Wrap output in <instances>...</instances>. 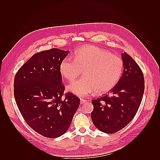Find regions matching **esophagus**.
I'll return each instance as SVG.
<instances>
[{
  "instance_id": "1",
  "label": "esophagus",
  "mask_w": 160,
  "mask_h": 160,
  "mask_svg": "<svg viewBox=\"0 0 160 160\" xmlns=\"http://www.w3.org/2000/svg\"><path fill=\"white\" fill-rule=\"evenodd\" d=\"M87 100H85V99H82V98H80V104H84L85 102H87Z\"/></svg>"
}]
</instances>
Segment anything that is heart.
I'll return each instance as SVG.
<instances>
[{"mask_svg":"<svg viewBox=\"0 0 160 160\" xmlns=\"http://www.w3.org/2000/svg\"><path fill=\"white\" fill-rule=\"evenodd\" d=\"M83 70V78L70 84L67 89L79 96L96 91L103 94L113 89L120 81L124 71L121 58L92 45L77 49L73 60L69 57L62 60L59 71L63 78L72 82Z\"/></svg>","mask_w":160,"mask_h":160,"instance_id":"heart-1","label":"heart"}]
</instances>
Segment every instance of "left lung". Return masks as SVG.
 <instances>
[{"label": "left lung", "instance_id": "1", "mask_svg": "<svg viewBox=\"0 0 160 160\" xmlns=\"http://www.w3.org/2000/svg\"><path fill=\"white\" fill-rule=\"evenodd\" d=\"M124 72L111 93L92 100L91 120L98 130L115 133L130 123L140 106L144 78L137 62L126 52L122 54Z\"/></svg>", "mask_w": 160, "mask_h": 160}]
</instances>
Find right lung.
<instances>
[{"instance_id": "1", "label": "right lung", "mask_w": 160, "mask_h": 160, "mask_svg": "<svg viewBox=\"0 0 160 160\" xmlns=\"http://www.w3.org/2000/svg\"><path fill=\"white\" fill-rule=\"evenodd\" d=\"M68 53L56 48L35 53L15 75L13 94L20 113L33 131L46 138L66 132L80 104L72 93L64 94L59 65Z\"/></svg>"}]
</instances>
